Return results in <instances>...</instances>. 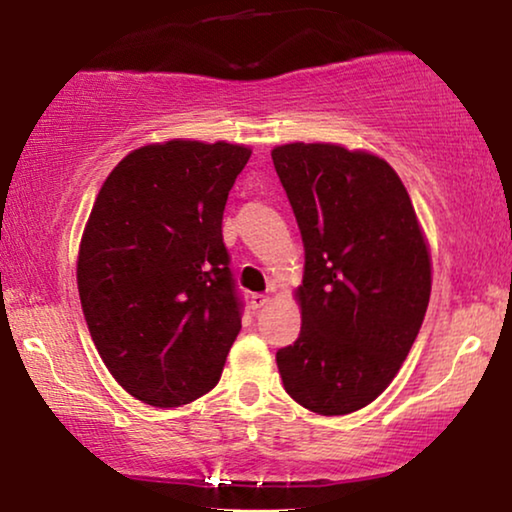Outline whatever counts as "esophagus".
Segmentation results:
<instances>
[{"label":"esophagus","mask_w":512,"mask_h":512,"mask_svg":"<svg viewBox=\"0 0 512 512\" xmlns=\"http://www.w3.org/2000/svg\"><path fill=\"white\" fill-rule=\"evenodd\" d=\"M268 296H265V293H251V307H254V310H261L263 305H268Z\"/></svg>","instance_id":"34e87169"}]
</instances>
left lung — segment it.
Returning a JSON list of instances; mask_svg holds the SVG:
<instances>
[{"label": "left lung", "instance_id": "obj_1", "mask_svg": "<svg viewBox=\"0 0 512 512\" xmlns=\"http://www.w3.org/2000/svg\"><path fill=\"white\" fill-rule=\"evenodd\" d=\"M277 177L305 244L303 326L277 352L293 401L317 415L373 403L408 356L431 296V258L410 195L382 158L284 144Z\"/></svg>", "mask_w": 512, "mask_h": 512}]
</instances>
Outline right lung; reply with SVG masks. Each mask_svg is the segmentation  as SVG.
Segmentation results:
<instances>
[{"mask_svg": "<svg viewBox=\"0 0 512 512\" xmlns=\"http://www.w3.org/2000/svg\"><path fill=\"white\" fill-rule=\"evenodd\" d=\"M249 156L226 142L142 146L90 212L76 268L90 338L116 382L156 408L214 389L242 328L221 223Z\"/></svg>", "mask_w": 512, "mask_h": 512, "instance_id": "add662e5", "label": "right lung"}]
</instances>
